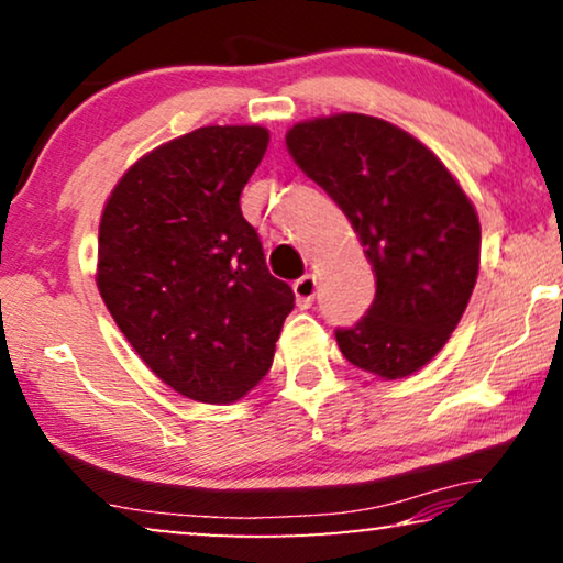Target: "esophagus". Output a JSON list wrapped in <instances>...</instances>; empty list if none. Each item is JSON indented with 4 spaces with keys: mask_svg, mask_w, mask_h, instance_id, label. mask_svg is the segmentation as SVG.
<instances>
[{
    "mask_svg": "<svg viewBox=\"0 0 563 563\" xmlns=\"http://www.w3.org/2000/svg\"><path fill=\"white\" fill-rule=\"evenodd\" d=\"M291 289H295V295H297L299 310H307V307H312V302H314V291H318V279H314L312 274H305V276H299L295 284H291Z\"/></svg>",
    "mask_w": 563,
    "mask_h": 563,
    "instance_id": "34e87169",
    "label": "esophagus"
}]
</instances>
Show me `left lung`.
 <instances>
[{
    "label": "left lung",
    "mask_w": 563,
    "mask_h": 563,
    "mask_svg": "<svg viewBox=\"0 0 563 563\" xmlns=\"http://www.w3.org/2000/svg\"><path fill=\"white\" fill-rule=\"evenodd\" d=\"M287 148L351 220L376 274L364 318L335 330L343 356L384 379L418 372L474 291L482 230L472 202L426 145L366 114L299 122Z\"/></svg>",
    "instance_id": "1"
}]
</instances>
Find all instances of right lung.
I'll list each match as a JSON object with an SVG mask.
<instances>
[{"mask_svg": "<svg viewBox=\"0 0 563 563\" xmlns=\"http://www.w3.org/2000/svg\"><path fill=\"white\" fill-rule=\"evenodd\" d=\"M266 145L258 125L176 137L122 176L99 222L107 310L151 372L197 402L256 387L295 310L238 202Z\"/></svg>", "mask_w": 563, "mask_h": 563, "instance_id": "add662e5", "label": "right lung"}]
</instances>
